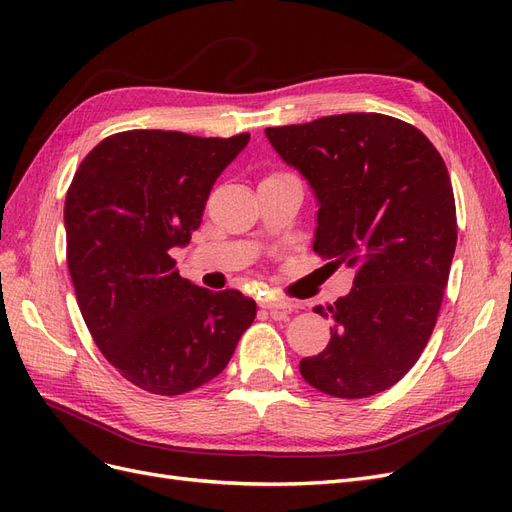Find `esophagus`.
<instances>
[{"mask_svg": "<svg viewBox=\"0 0 512 512\" xmlns=\"http://www.w3.org/2000/svg\"><path fill=\"white\" fill-rule=\"evenodd\" d=\"M262 307L269 309V312L275 314V316H282V314L290 312V309L294 307V303L286 301V299H267V301H262Z\"/></svg>", "mask_w": 512, "mask_h": 512, "instance_id": "34e87169", "label": "esophagus"}]
</instances>
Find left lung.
<instances>
[{
	"mask_svg": "<svg viewBox=\"0 0 512 512\" xmlns=\"http://www.w3.org/2000/svg\"><path fill=\"white\" fill-rule=\"evenodd\" d=\"M318 200L314 252L354 269L352 290L314 312L331 342L299 369L314 389L361 399L391 389L425 350L457 245L451 177L410 123L380 113L267 128Z\"/></svg>",
	"mask_w": 512,
	"mask_h": 512,
	"instance_id": "obj_1",
	"label": "left lung"
}]
</instances>
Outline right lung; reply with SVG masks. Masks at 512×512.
<instances>
[{
  "instance_id": "add662e5",
  "label": "right lung",
  "mask_w": 512,
  "mask_h": 512,
  "mask_svg": "<svg viewBox=\"0 0 512 512\" xmlns=\"http://www.w3.org/2000/svg\"><path fill=\"white\" fill-rule=\"evenodd\" d=\"M250 134L200 138L128 130L87 153L64 207L68 269L96 346L138 389L181 395L228 365L256 303L183 280L173 247L190 243L215 179Z\"/></svg>"
}]
</instances>
